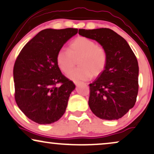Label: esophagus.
<instances>
[{"mask_svg": "<svg viewBox=\"0 0 154 154\" xmlns=\"http://www.w3.org/2000/svg\"><path fill=\"white\" fill-rule=\"evenodd\" d=\"M74 83H75V85L76 86H79L80 84H82V82H77V81H75L74 82Z\"/></svg>", "mask_w": 154, "mask_h": 154, "instance_id": "34e87169", "label": "esophagus"}]
</instances>
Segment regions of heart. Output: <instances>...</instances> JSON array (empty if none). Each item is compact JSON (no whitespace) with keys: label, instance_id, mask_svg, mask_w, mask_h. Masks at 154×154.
Listing matches in <instances>:
<instances>
[{"label":"heart","instance_id":"b5f03b06","mask_svg":"<svg viewBox=\"0 0 154 154\" xmlns=\"http://www.w3.org/2000/svg\"><path fill=\"white\" fill-rule=\"evenodd\" d=\"M79 58L80 67L71 71L75 59ZM57 64L67 77L74 81H85L103 70L107 63V53L103 47L97 46L93 40L79 36L70 44V48H62L56 56Z\"/></svg>","mask_w":154,"mask_h":154}]
</instances>
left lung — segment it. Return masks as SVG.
<instances>
[{
    "instance_id": "8db88e82",
    "label": "left lung",
    "mask_w": 154,
    "mask_h": 154,
    "mask_svg": "<svg viewBox=\"0 0 154 154\" xmlns=\"http://www.w3.org/2000/svg\"><path fill=\"white\" fill-rule=\"evenodd\" d=\"M79 34L96 41L107 53L104 69L89 85L90 109L103 120H118L137 101L139 66L136 56L126 40L110 29H82Z\"/></svg>"
}]
</instances>
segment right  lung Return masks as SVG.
Returning <instances> with one entry per match:
<instances>
[{
	"label": "right lung",
	"mask_w": 154,
	"mask_h": 154,
	"mask_svg": "<svg viewBox=\"0 0 154 154\" xmlns=\"http://www.w3.org/2000/svg\"><path fill=\"white\" fill-rule=\"evenodd\" d=\"M77 32L78 29L74 28L41 31L24 46L15 61L13 78L16 103L22 112L36 123L51 124L65 113L75 85L61 72L56 56Z\"/></svg>",
	"instance_id": "add662e5"
}]
</instances>
